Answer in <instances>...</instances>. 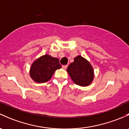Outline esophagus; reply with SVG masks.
Returning <instances> with one entry per match:
<instances>
[{
    "label": "esophagus",
    "mask_w": 129,
    "mask_h": 129,
    "mask_svg": "<svg viewBox=\"0 0 129 129\" xmlns=\"http://www.w3.org/2000/svg\"><path fill=\"white\" fill-rule=\"evenodd\" d=\"M67 65H66V66H62V69H64V70H66V69L67 68Z\"/></svg>",
    "instance_id": "esophagus-1"
}]
</instances>
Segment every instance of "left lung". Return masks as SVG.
<instances>
[{
    "instance_id": "left-lung-1",
    "label": "left lung",
    "mask_w": 129,
    "mask_h": 129,
    "mask_svg": "<svg viewBox=\"0 0 129 129\" xmlns=\"http://www.w3.org/2000/svg\"><path fill=\"white\" fill-rule=\"evenodd\" d=\"M67 72L74 83L80 86H87L92 83L94 74L93 67L88 60L81 55L74 58L67 69Z\"/></svg>"
}]
</instances>
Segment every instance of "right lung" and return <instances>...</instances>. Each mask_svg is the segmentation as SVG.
Returning <instances> with one entry per match:
<instances>
[{
  "label": "right lung",
  "instance_id": "1",
  "mask_svg": "<svg viewBox=\"0 0 129 129\" xmlns=\"http://www.w3.org/2000/svg\"><path fill=\"white\" fill-rule=\"evenodd\" d=\"M61 67L59 59L45 54L33 62L29 69V76L35 82L45 83L52 78L55 70Z\"/></svg>",
  "mask_w": 129,
  "mask_h": 129
}]
</instances>
